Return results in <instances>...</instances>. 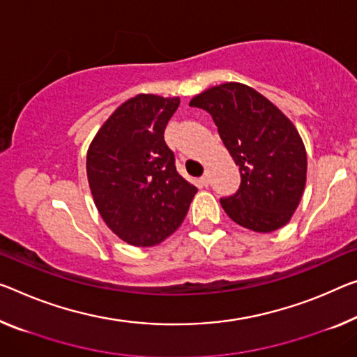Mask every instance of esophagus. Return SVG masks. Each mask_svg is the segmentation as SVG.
<instances>
[{
    "label": "esophagus",
    "instance_id": "34e87169",
    "mask_svg": "<svg viewBox=\"0 0 357 357\" xmlns=\"http://www.w3.org/2000/svg\"><path fill=\"white\" fill-rule=\"evenodd\" d=\"M209 182H211L209 174H204V175H202V177L199 178V185H201V186H209Z\"/></svg>",
    "mask_w": 357,
    "mask_h": 357
}]
</instances>
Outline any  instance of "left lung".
<instances>
[{
  "mask_svg": "<svg viewBox=\"0 0 357 357\" xmlns=\"http://www.w3.org/2000/svg\"><path fill=\"white\" fill-rule=\"evenodd\" d=\"M211 113L241 186L222 197L223 211L241 227L271 233L292 218L306 183V150L294 123L250 86L223 83L191 98Z\"/></svg>",
  "mask_w": 357,
  "mask_h": 357,
  "instance_id": "obj_1",
  "label": "left lung"
}]
</instances>
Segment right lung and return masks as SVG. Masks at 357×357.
Listing matches in <instances>:
<instances>
[{
  "mask_svg": "<svg viewBox=\"0 0 357 357\" xmlns=\"http://www.w3.org/2000/svg\"><path fill=\"white\" fill-rule=\"evenodd\" d=\"M178 97L139 94L112 113L92 139L86 172L107 227L137 248H151L182 225L197 188L175 169L164 129Z\"/></svg>",
  "mask_w": 357,
  "mask_h": 357,
  "instance_id": "add662e5",
  "label": "right lung"
}]
</instances>
